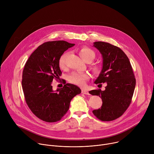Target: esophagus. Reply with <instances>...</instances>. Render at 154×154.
Listing matches in <instances>:
<instances>
[{
    "label": "esophagus",
    "instance_id": "34e87169",
    "mask_svg": "<svg viewBox=\"0 0 154 154\" xmlns=\"http://www.w3.org/2000/svg\"><path fill=\"white\" fill-rule=\"evenodd\" d=\"M82 94H87V95H89V94H90L88 91H86V90H82Z\"/></svg>",
    "mask_w": 154,
    "mask_h": 154
}]
</instances>
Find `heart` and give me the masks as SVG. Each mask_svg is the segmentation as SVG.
Segmentation results:
<instances>
[{
  "label": "heart",
  "mask_w": 154,
  "mask_h": 154,
  "mask_svg": "<svg viewBox=\"0 0 154 154\" xmlns=\"http://www.w3.org/2000/svg\"><path fill=\"white\" fill-rule=\"evenodd\" d=\"M79 53L80 57L86 62H91L95 58L94 52L88 47H82L79 50ZM67 57V54H63L59 59L58 64L61 69H64L66 67V59ZM93 71L94 73L98 74L100 71V67L98 65H94L93 66ZM89 79V75L86 73L74 72L68 76V81L74 85L79 86H84L86 80Z\"/></svg>",
  "instance_id": "obj_1"
}]
</instances>
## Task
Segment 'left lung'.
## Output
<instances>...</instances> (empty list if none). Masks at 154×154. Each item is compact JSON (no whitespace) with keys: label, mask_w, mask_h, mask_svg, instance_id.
Segmentation results:
<instances>
[{"label":"left lung","mask_w":154,"mask_h":154,"mask_svg":"<svg viewBox=\"0 0 154 154\" xmlns=\"http://www.w3.org/2000/svg\"><path fill=\"white\" fill-rule=\"evenodd\" d=\"M102 55V69L96 84L106 83L105 90L89 92L102 100L100 108L94 109L95 116L102 121H113L121 116L129 106L136 85V79L130 61L118 47L108 42L97 41L93 45Z\"/></svg>","instance_id":"1"}]
</instances>
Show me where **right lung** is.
<instances>
[{
	"label": "right lung",
	"instance_id": "right-lung-1",
	"mask_svg": "<svg viewBox=\"0 0 154 154\" xmlns=\"http://www.w3.org/2000/svg\"><path fill=\"white\" fill-rule=\"evenodd\" d=\"M74 44L65 41L43 43L31 54L23 72L22 86L26 102L32 112L47 122L60 121L68 111L71 100L81 90L66 83L56 91L52 82L61 75L58 61L63 54Z\"/></svg>",
	"mask_w": 154,
	"mask_h": 154
}]
</instances>
